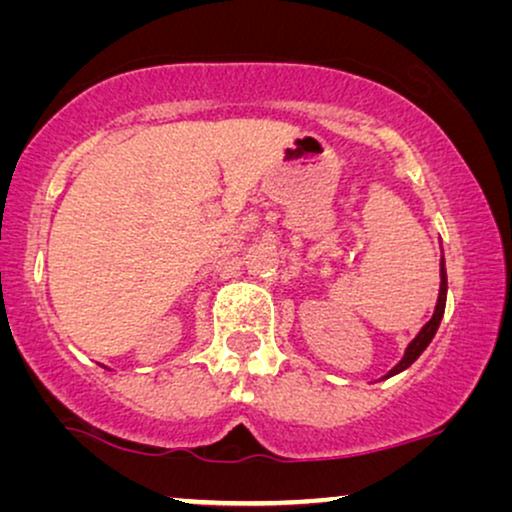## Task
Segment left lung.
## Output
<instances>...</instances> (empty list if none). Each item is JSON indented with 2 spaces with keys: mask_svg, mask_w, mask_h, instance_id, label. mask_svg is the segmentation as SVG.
Here are the masks:
<instances>
[{
  "mask_svg": "<svg viewBox=\"0 0 512 512\" xmlns=\"http://www.w3.org/2000/svg\"><path fill=\"white\" fill-rule=\"evenodd\" d=\"M439 277H441V282H439V296H437V304H434L432 318L427 320V323L420 327V332L415 334L413 339H410L408 346H406V351H403L401 361L396 363L394 368H391V370L387 372V375L382 377V380H387V377L399 375V372L406 370L408 365H413L415 361H418L420 353L427 349V344H430L432 339H434V334H437L441 318H444V308H446V289H449V282H446V261H444V256H441V261H439Z\"/></svg>",
  "mask_w": 512,
  "mask_h": 512,
  "instance_id": "left-lung-1",
  "label": "left lung"
}]
</instances>
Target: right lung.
Instances as JSON below:
<instances>
[{"mask_svg":"<svg viewBox=\"0 0 512 512\" xmlns=\"http://www.w3.org/2000/svg\"><path fill=\"white\" fill-rule=\"evenodd\" d=\"M104 368H106V365H104Z\"/></svg>","mask_w":512,"mask_h":512,"instance_id":"right-lung-1","label":"right lung"}]
</instances>
